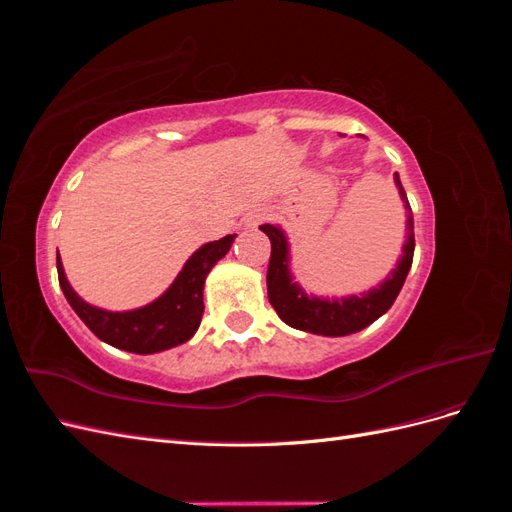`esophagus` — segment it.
<instances>
[{
  "instance_id": "esophagus-1",
  "label": "esophagus",
  "mask_w": 512,
  "mask_h": 512,
  "mask_svg": "<svg viewBox=\"0 0 512 512\" xmlns=\"http://www.w3.org/2000/svg\"><path fill=\"white\" fill-rule=\"evenodd\" d=\"M267 220V213L265 211H254L247 215V226H258L260 222Z\"/></svg>"
}]
</instances>
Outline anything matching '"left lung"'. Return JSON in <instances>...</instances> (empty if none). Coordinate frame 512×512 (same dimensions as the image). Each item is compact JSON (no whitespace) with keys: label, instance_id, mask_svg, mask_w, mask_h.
Returning <instances> with one entry per match:
<instances>
[{"label":"left lung","instance_id":"left-lung-1","mask_svg":"<svg viewBox=\"0 0 512 512\" xmlns=\"http://www.w3.org/2000/svg\"><path fill=\"white\" fill-rule=\"evenodd\" d=\"M395 183L408 213V226H406L408 241L404 243V256L399 258L397 267L378 288L363 292L361 297L352 294V297L333 299V301L309 297L297 282H292L290 254H288V241H286L284 230L273 224L260 226V230L267 232V237L271 241V258H269V269H267L269 301L277 312V316H280L288 327L307 331V333H316V335L342 337V335H350L369 327L371 322L389 312L401 286L406 282L408 271L412 267V256H414V218H412V209L408 203L406 190L404 185H401L397 173H395Z\"/></svg>","mask_w":512,"mask_h":512}]
</instances>
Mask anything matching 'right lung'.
Listing matches in <instances>:
<instances>
[{
  "mask_svg": "<svg viewBox=\"0 0 512 512\" xmlns=\"http://www.w3.org/2000/svg\"><path fill=\"white\" fill-rule=\"evenodd\" d=\"M237 235H226L220 241L205 243L185 262L177 280L153 303L132 309V312H106V309L85 303L66 280L64 267L57 256L59 286L68 303L89 331L102 342L115 348L153 354L185 344L196 333L205 312L203 290L209 271L224 258Z\"/></svg>",
  "mask_w": 512,
  "mask_h": 512,
  "instance_id": "1",
  "label": "right lung"
}]
</instances>
